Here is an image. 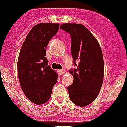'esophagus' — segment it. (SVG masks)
<instances>
[{
	"mask_svg": "<svg viewBox=\"0 0 127 127\" xmlns=\"http://www.w3.org/2000/svg\"><path fill=\"white\" fill-rule=\"evenodd\" d=\"M58 73L59 75H62L63 74L65 73V70L64 69H62V70H57Z\"/></svg>",
	"mask_w": 127,
	"mask_h": 127,
	"instance_id": "esophagus-1",
	"label": "esophagus"
}]
</instances>
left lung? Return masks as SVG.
<instances>
[{
  "mask_svg": "<svg viewBox=\"0 0 127 127\" xmlns=\"http://www.w3.org/2000/svg\"><path fill=\"white\" fill-rule=\"evenodd\" d=\"M60 29L70 33L71 53L76 69L70 70L74 77L67 87L70 99L84 107L95 100L101 89L104 78V60L98 41L85 26L64 23ZM79 62L76 64L75 60Z\"/></svg>",
  "mask_w": 127,
  "mask_h": 127,
  "instance_id": "1",
  "label": "left lung"
}]
</instances>
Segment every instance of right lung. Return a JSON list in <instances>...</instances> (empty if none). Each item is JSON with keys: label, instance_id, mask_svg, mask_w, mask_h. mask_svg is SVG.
Listing matches in <instances>:
<instances>
[{"label": "right lung", "instance_id": "obj_1", "mask_svg": "<svg viewBox=\"0 0 127 127\" xmlns=\"http://www.w3.org/2000/svg\"><path fill=\"white\" fill-rule=\"evenodd\" d=\"M58 23H39L28 33L18 60L21 87L28 99L37 105L50 99L58 74L48 65L46 48L59 29Z\"/></svg>", "mask_w": 127, "mask_h": 127}]
</instances>
